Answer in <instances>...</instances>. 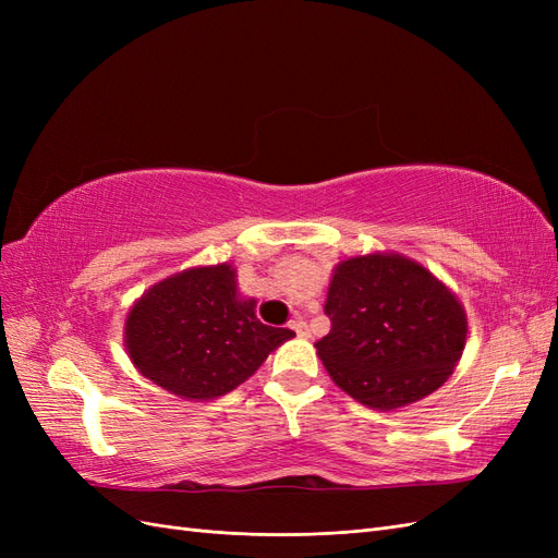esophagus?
<instances>
[{
  "label": "esophagus",
  "mask_w": 558,
  "mask_h": 558,
  "mask_svg": "<svg viewBox=\"0 0 558 558\" xmlns=\"http://www.w3.org/2000/svg\"><path fill=\"white\" fill-rule=\"evenodd\" d=\"M289 328H291L298 337H310V326H307V320L295 318V320H291Z\"/></svg>",
  "instance_id": "1"
}]
</instances>
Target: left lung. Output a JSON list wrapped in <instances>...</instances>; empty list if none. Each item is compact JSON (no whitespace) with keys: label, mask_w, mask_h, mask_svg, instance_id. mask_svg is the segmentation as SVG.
<instances>
[{"label":"left lung","mask_w":558,"mask_h":558,"mask_svg":"<svg viewBox=\"0 0 558 558\" xmlns=\"http://www.w3.org/2000/svg\"><path fill=\"white\" fill-rule=\"evenodd\" d=\"M316 342L332 381L373 410H396L440 388L459 363L468 320L445 283L396 253L337 265Z\"/></svg>","instance_id":"obj_1"}]
</instances>
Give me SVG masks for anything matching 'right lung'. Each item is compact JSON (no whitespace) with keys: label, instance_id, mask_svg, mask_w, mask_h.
Masks as SVG:
<instances>
[{"label":"right lung","instance_id":"obj_1","mask_svg":"<svg viewBox=\"0 0 558 558\" xmlns=\"http://www.w3.org/2000/svg\"><path fill=\"white\" fill-rule=\"evenodd\" d=\"M256 300H240L230 265L195 267L156 283L125 320L132 363L181 398L209 400L240 386L269 351L293 337L265 326Z\"/></svg>","mask_w":558,"mask_h":558}]
</instances>
